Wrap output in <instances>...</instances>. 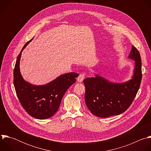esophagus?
<instances>
[{
	"label": "esophagus",
	"mask_w": 151,
	"mask_h": 151,
	"mask_svg": "<svg viewBox=\"0 0 151 151\" xmlns=\"http://www.w3.org/2000/svg\"><path fill=\"white\" fill-rule=\"evenodd\" d=\"M86 77V74L85 73H81L79 75V76L77 78V81L78 82H82L83 80Z\"/></svg>",
	"instance_id": "obj_1"
}]
</instances>
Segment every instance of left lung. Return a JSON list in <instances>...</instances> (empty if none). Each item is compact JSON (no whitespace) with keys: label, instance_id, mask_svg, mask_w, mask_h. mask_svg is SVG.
Here are the masks:
<instances>
[{"label":"left lung","instance_id":"1","mask_svg":"<svg viewBox=\"0 0 151 151\" xmlns=\"http://www.w3.org/2000/svg\"><path fill=\"white\" fill-rule=\"evenodd\" d=\"M129 58L135 61V67L132 78L128 81L111 83L97 74L84 80L85 103L93 115L102 118L118 115L125 112L133 102L142 77L140 55L133 45Z\"/></svg>","mask_w":151,"mask_h":151}]
</instances>
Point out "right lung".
<instances>
[{
    "label": "right lung",
    "mask_w": 151,
    "mask_h": 151,
    "mask_svg": "<svg viewBox=\"0 0 151 151\" xmlns=\"http://www.w3.org/2000/svg\"><path fill=\"white\" fill-rule=\"evenodd\" d=\"M32 40L26 43L17 57L14 70V84L18 98L25 111L35 118L47 119L57 112L65 93L76 82L78 74H63L42 86L33 85L25 81L20 73L19 61L23 49Z\"/></svg>",
    "instance_id": "right-lung-1"
}]
</instances>
